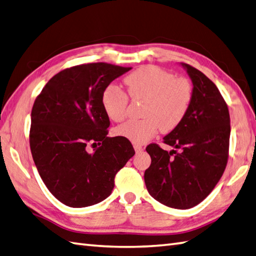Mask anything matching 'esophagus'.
I'll return each mask as SVG.
<instances>
[{
    "instance_id": "esophagus-1",
    "label": "esophagus",
    "mask_w": 256,
    "mask_h": 256,
    "mask_svg": "<svg viewBox=\"0 0 256 256\" xmlns=\"http://www.w3.org/2000/svg\"><path fill=\"white\" fill-rule=\"evenodd\" d=\"M134 150L136 154H140L142 152V147L140 145H134Z\"/></svg>"
}]
</instances>
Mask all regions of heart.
<instances>
[{
  "instance_id": "1",
  "label": "heart",
  "mask_w": 256,
  "mask_h": 256,
  "mask_svg": "<svg viewBox=\"0 0 256 256\" xmlns=\"http://www.w3.org/2000/svg\"><path fill=\"white\" fill-rule=\"evenodd\" d=\"M124 82L130 98L145 102L142 120L126 121L116 128V135L135 145L145 144L159 128L162 133H169L179 126L192 102L193 88L188 80L174 77L152 65L134 70L124 78ZM101 104L110 120L120 122L126 118L128 98L118 87H106Z\"/></svg>"
}]
</instances>
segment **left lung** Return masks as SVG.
Returning a JSON list of instances; mask_svg holds the SVG:
<instances>
[{"label":"left lung","mask_w":256,"mask_h":256,"mask_svg":"<svg viewBox=\"0 0 256 256\" xmlns=\"http://www.w3.org/2000/svg\"><path fill=\"white\" fill-rule=\"evenodd\" d=\"M181 65L192 80V102L180 126L164 138L180 152L148 145L152 164L144 180L148 193L159 203L188 210L205 200L224 174L230 116L227 104L208 77L191 65Z\"/></svg>","instance_id":"obj_1"}]
</instances>
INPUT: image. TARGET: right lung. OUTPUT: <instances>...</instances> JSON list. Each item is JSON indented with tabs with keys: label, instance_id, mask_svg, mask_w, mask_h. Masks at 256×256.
Returning <instances> with one entry per match:
<instances>
[{
	"label": "right lung",
	"instance_id": "right-lung-1",
	"mask_svg": "<svg viewBox=\"0 0 256 256\" xmlns=\"http://www.w3.org/2000/svg\"><path fill=\"white\" fill-rule=\"evenodd\" d=\"M130 70L77 65L53 76L34 101L32 155L46 186L64 205L80 208L106 200L116 172L134 156L130 140L106 138L110 121L101 104L104 89ZM89 144L100 147L89 152Z\"/></svg>",
	"mask_w": 256,
	"mask_h": 256
}]
</instances>
